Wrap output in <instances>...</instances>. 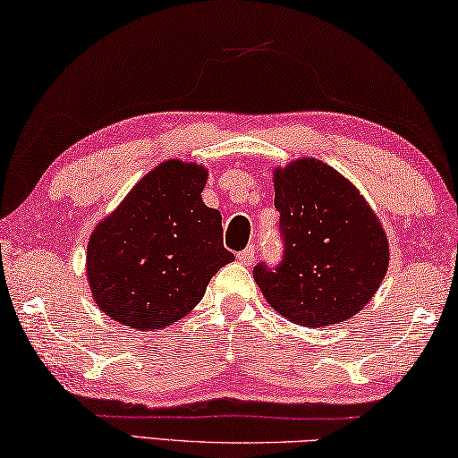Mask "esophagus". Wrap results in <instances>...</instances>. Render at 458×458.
I'll return each mask as SVG.
<instances>
[{"label": "esophagus", "mask_w": 458, "mask_h": 458, "mask_svg": "<svg viewBox=\"0 0 458 458\" xmlns=\"http://www.w3.org/2000/svg\"><path fill=\"white\" fill-rule=\"evenodd\" d=\"M237 259L242 261V264H245V266L253 264V259H256V247L250 245V247H247V250L239 251V253H237Z\"/></svg>", "instance_id": "esophagus-1"}]
</instances>
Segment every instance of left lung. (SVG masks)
<instances>
[{"instance_id": "left-lung-1", "label": "left lung", "mask_w": 458, "mask_h": 458, "mask_svg": "<svg viewBox=\"0 0 458 458\" xmlns=\"http://www.w3.org/2000/svg\"><path fill=\"white\" fill-rule=\"evenodd\" d=\"M284 243L278 266L253 267L259 290L282 317L328 327L353 317L387 272V237L349 180L314 158L274 174Z\"/></svg>"}]
</instances>
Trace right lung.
<instances>
[{"mask_svg":"<svg viewBox=\"0 0 458 458\" xmlns=\"http://www.w3.org/2000/svg\"><path fill=\"white\" fill-rule=\"evenodd\" d=\"M207 170L170 160L149 172L87 247L95 302L136 331L168 327L205 296L207 284L235 259L225 250L221 213L200 199Z\"/></svg>","mask_w":458,"mask_h":458,"instance_id":"add662e5","label":"right lung"}]
</instances>
